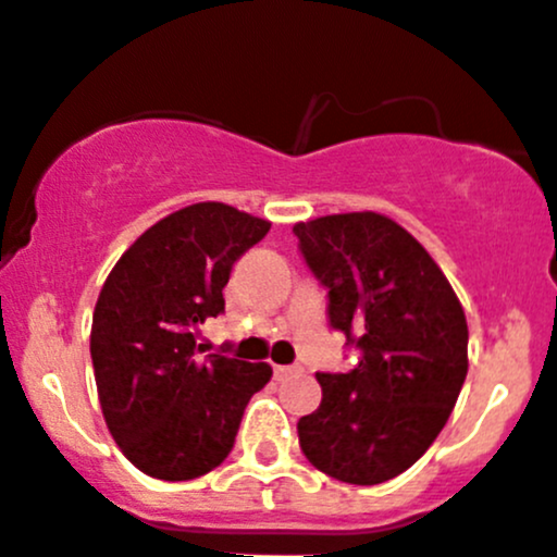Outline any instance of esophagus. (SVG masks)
I'll list each match as a JSON object with an SVG mask.
<instances>
[{
  "instance_id": "esophagus-1",
  "label": "esophagus",
  "mask_w": 557,
  "mask_h": 557,
  "mask_svg": "<svg viewBox=\"0 0 557 557\" xmlns=\"http://www.w3.org/2000/svg\"><path fill=\"white\" fill-rule=\"evenodd\" d=\"M294 372H296V367H280V363L274 367V377H277V380L288 377V374H294Z\"/></svg>"
}]
</instances>
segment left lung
Listing matches in <instances>:
<instances>
[{
  "label": "left lung",
  "mask_w": 557,
  "mask_h": 557,
  "mask_svg": "<svg viewBox=\"0 0 557 557\" xmlns=\"http://www.w3.org/2000/svg\"><path fill=\"white\" fill-rule=\"evenodd\" d=\"M299 250L329 290L331 329L358 352L318 372L323 398L299 420L307 460L334 480L380 485L407 471L450 418L469 372L458 296L409 232L377 212L296 223Z\"/></svg>",
  "instance_id": "left-lung-1"
}]
</instances>
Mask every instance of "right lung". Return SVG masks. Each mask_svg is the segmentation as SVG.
<instances>
[{
	"label": "right lung",
	"instance_id": "1",
	"mask_svg": "<svg viewBox=\"0 0 557 557\" xmlns=\"http://www.w3.org/2000/svg\"><path fill=\"white\" fill-rule=\"evenodd\" d=\"M272 223L221 201L183 207L150 226L112 267L91 325L104 423L148 476L196 480L226 460L269 363L207 356L196 331L226 307L232 269Z\"/></svg>",
	"mask_w": 557,
	"mask_h": 557
}]
</instances>
